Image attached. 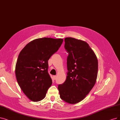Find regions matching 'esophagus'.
I'll return each mask as SVG.
<instances>
[{"label": "esophagus", "mask_w": 120, "mask_h": 120, "mask_svg": "<svg viewBox=\"0 0 120 120\" xmlns=\"http://www.w3.org/2000/svg\"><path fill=\"white\" fill-rule=\"evenodd\" d=\"M56 76H53V79H54V80L56 79Z\"/></svg>", "instance_id": "34e87169"}]
</instances>
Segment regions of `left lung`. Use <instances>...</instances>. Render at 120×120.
<instances>
[{"instance_id": "obj_1", "label": "left lung", "mask_w": 120, "mask_h": 120, "mask_svg": "<svg viewBox=\"0 0 120 120\" xmlns=\"http://www.w3.org/2000/svg\"><path fill=\"white\" fill-rule=\"evenodd\" d=\"M68 72L65 82L58 86L60 98L70 104L83 100L96 83L98 60L87 42L72 37L64 39Z\"/></svg>"}]
</instances>
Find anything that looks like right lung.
<instances>
[{"label": "right lung", "instance_id": "add662e5", "mask_svg": "<svg viewBox=\"0 0 120 120\" xmlns=\"http://www.w3.org/2000/svg\"><path fill=\"white\" fill-rule=\"evenodd\" d=\"M63 40L38 38L28 43L19 54L15 68L16 79L23 93L31 101L44 99L52 85L48 61L59 50Z\"/></svg>", "mask_w": 120, "mask_h": 120}]
</instances>
